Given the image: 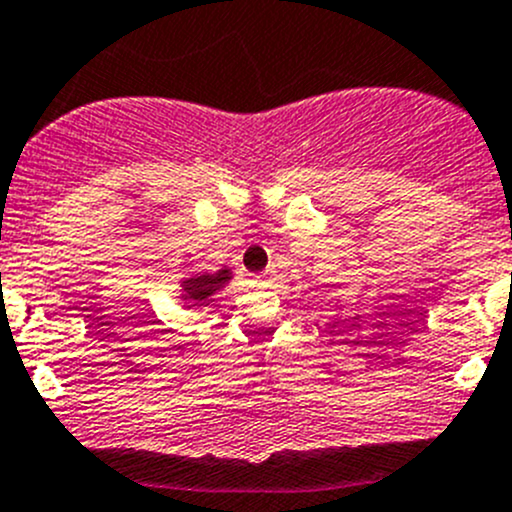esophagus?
I'll return each instance as SVG.
<instances>
[{"label": "esophagus", "instance_id": "34e87169", "mask_svg": "<svg viewBox=\"0 0 512 512\" xmlns=\"http://www.w3.org/2000/svg\"><path fill=\"white\" fill-rule=\"evenodd\" d=\"M251 286L253 289H266V286H271V274L251 276Z\"/></svg>", "mask_w": 512, "mask_h": 512}]
</instances>
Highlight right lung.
<instances>
[{
    "label": "right lung",
    "instance_id": "1",
    "mask_svg": "<svg viewBox=\"0 0 512 512\" xmlns=\"http://www.w3.org/2000/svg\"><path fill=\"white\" fill-rule=\"evenodd\" d=\"M233 274L228 266H221L218 271H196V274H188L186 279H180V296L178 299L186 301L188 306L203 304V301L211 299L216 291H221L223 286L231 284Z\"/></svg>",
    "mask_w": 512,
    "mask_h": 512
}]
</instances>
